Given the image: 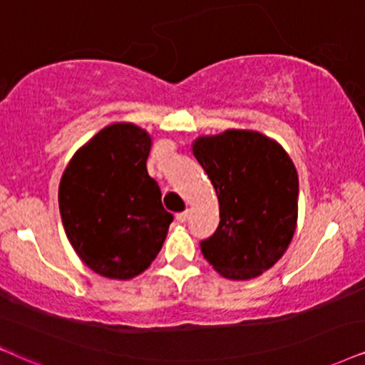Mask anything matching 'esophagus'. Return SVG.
Segmentation results:
<instances>
[{
  "instance_id": "obj_1",
  "label": "esophagus",
  "mask_w": 365,
  "mask_h": 365,
  "mask_svg": "<svg viewBox=\"0 0 365 365\" xmlns=\"http://www.w3.org/2000/svg\"><path fill=\"white\" fill-rule=\"evenodd\" d=\"M187 219H188V212H187V210H185V212H180V214H177V222H178V224H185Z\"/></svg>"
}]
</instances>
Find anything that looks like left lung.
Segmentation results:
<instances>
[{
    "label": "left lung",
    "mask_w": 365,
    "mask_h": 365,
    "mask_svg": "<svg viewBox=\"0 0 365 365\" xmlns=\"http://www.w3.org/2000/svg\"><path fill=\"white\" fill-rule=\"evenodd\" d=\"M219 198L220 222L200 251L227 279L269 269L292 242L298 219V173L279 143L257 131L227 129L192 145Z\"/></svg>",
    "instance_id": "left-lung-1"
}]
</instances>
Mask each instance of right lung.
I'll return each instance as SVG.
<instances>
[{
	"label": "right lung",
	"mask_w": 365,
	"mask_h": 365,
	"mask_svg": "<svg viewBox=\"0 0 365 365\" xmlns=\"http://www.w3.org/2000/svg\"><path fill=\"white\" fill-rule=\"evenodd\" d=\"M151 136L131 123L106 126L68 161L58 207L73 251L94 273L131 279L163 246L173 215L148 175Z\"/></svg>",
	"instance_id": "right-lung-1"
}]
</instances>
